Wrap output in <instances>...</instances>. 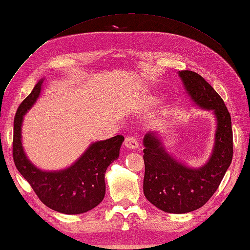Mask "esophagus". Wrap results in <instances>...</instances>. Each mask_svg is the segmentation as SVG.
Here are the masks:
<instances>
[{
    "mask_svg": "<svg viewBox=\"0 0 250 250\" xmlns=\"http://www.w3.org/2000/svg\"><path fill=\"white\" fill-rule=\"evenodd\" d=\"M125 146L130 149H136L139 147V141L134 136H126L125 140Z\"/></svg>",
    "mask_w": 250,
    "mask_h": 250,
    "instance_id": "obj_1",
    "label": "esophagus"
}]
</instances>
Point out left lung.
I'll return each instance as SVG.
<instances>
[{"mask_svg":"<svg viewBox=\"0 0 250 250\" xmlns=\"http://www.w3.org/2000/svg\"><path fill=\"white\" fill-rule=\"evenodd\" d=\"M179 76L196 104L214 110L217 131L213 155L196 169L168 156L155 134L145 135L144 194L159 209L172 214L189 213L203 206L218 189L233 157L231 116L224 100L198 73L182 71Z\"/></svg>","mask_w":250,"mask_h":250,"instance_id":"left-lung-1","label":"left lung"}]
</instances>
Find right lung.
I'll use <instances>...</instances> for the list:
<instances>
[{
    "label": "right lung",
    "instance_id": "obj_1",
    "mask_svg": "<svg viewBox=\"0 0 250 250\" xmlns=\"http://www.w3.org/2000/svg\"><path fill=\"white\" fill-rule=\"evenodd\" d=\"M43 81L36 83L32 92L17 109L14 119L13 158L19 173L30 184L35 194L49 208L62 214L86 213L99 205L105 195V172L119 157L125 137L116 135L90 146L78 160L66 169L44 172L26 159L21 145V124L23 115L35 103Z\"/></svg>",
    "mask_w": 250,
    "mask_h": 250
}]
</instances>
